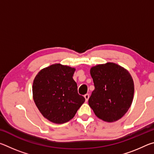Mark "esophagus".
<instances>
[{
    "label": "esophagus",
    "mask_w": 154,
    "mask_h": 154,
    "mask_svg": "<svg viewBox=\"0 0 154 154\" xmlns=\"http://www.w3.org/2000/svg\"><path fill=\"white\" fill-rule=\"evenodd\" d=\"M89 97H90L89 94H85V95H84V98H85V100H86V101H88V99H89Z\"/></svg>",
    "instance_id": "esophagus-1"
}]
</instances>
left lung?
<instances>
[{
	"label": "left lung",
	"mask_w": 154,
	"mask_h": 154,
	"mask_svg": "<svg viewBox=\"0 0 154 154\" xmlns=\"http://www.w3.org/2000/svg\"><path fill=\"white\" fill-rule=\"evenodd\" d=\"M94 90L88 103L98 118L113 122L128 110L134 96V82L129 72L119 65L107 62L90 69Z\"/></svg>",
	"instance_id": "left-lung-1"
}]
</instances>
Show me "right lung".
Here are the masks:
<instances>
[{
    "label": "right lung",
    "instance_id": "obj_1",
    "mask_svg": "<svg viewBox=\"0 0 154 154\" xmlns=\"http://www.w3.org/2000/svg\"><path fill=\"white\" fill-rule=\"evenodd\" d=\"M75 71L74 68L55 64L41 70L34 79V101L44 118L53 123L71 120L85 102L72 79Z\"/></svg>",
    "mask_w": 154,
    "mask_h": 154
}]
</instances>
